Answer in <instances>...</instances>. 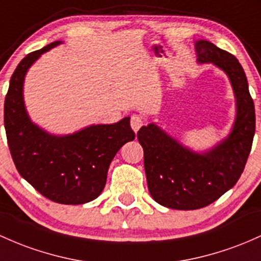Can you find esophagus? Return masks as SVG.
<instances>
[{"mask_svg":"<svg viewBox=\"0 0 261 261\" xmlns=\"http://www.w3.org/2000/svg\"><path fill=\"white\" fill-rule=\"evenodd\" d=\"M130 124H131V128H133L135 133H137V131L140 130V127L144 125V119H142L140 115H133L131 116Z\"/></svg>","mask_w":261,"mask_h":261,"instance_id":"esophagus-1","label":"esophagus"}]
</instances>
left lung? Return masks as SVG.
I'll return each instance as SVG.
<instances>
[{
    "label": "left lung",
    "instance_id": "left-lung-1",
    "mask_svg": "<svg viewBox=\"0 0 261 261\" xmlns=\"http://www.w3.org/2000/svg\"><path fill=\"white\" fill-rule=\"evenodd\" d=\"M194 48L197 63L216 65L233 88L237 111L229 135L210 150L197 152L153 122L137 133L151 197L178 211L199 210L230 190L244 171L255 134V109L240 63L204 39L196 41Z\"/></svg>",
    "mask_w": 261,
    "mask_h": 261
}]
</instances>
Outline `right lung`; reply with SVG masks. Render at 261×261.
I'll return each instance as SVG.
<instances>
[{
    "label": "right lung",
    "mask_w": 261,
    "mask_h": 261,
    "mask_svg": "<svg viewBox=\"0 0 261 261\" xmlns=\"http://www.w3.org/2000/svg\"><path fill=\"white\" fill-rule=\"evenodd\" d=\"M62 43L32 51L17 65L5 99V128L11 156L25 181L53 202L84 204L100 196L111 161L135 133L130 117L68 135H53L31 120L23 98L25 74L43 53Z\"/></svg>",
    "instance_id": "right-lung-1"
}]
</instances>
